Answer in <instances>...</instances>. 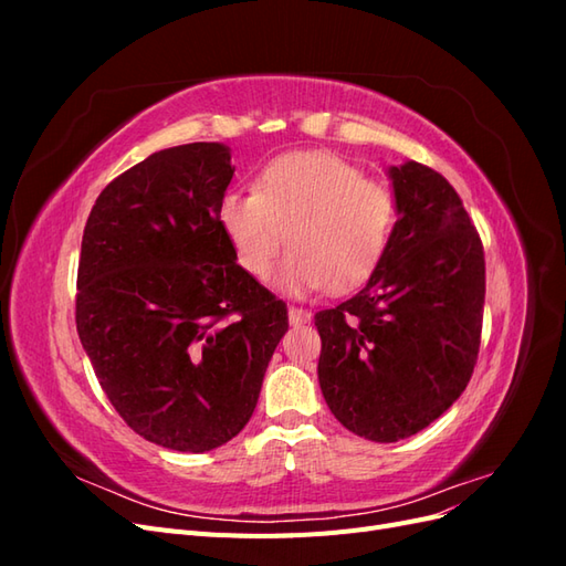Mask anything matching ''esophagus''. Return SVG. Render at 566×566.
<instances>
[{
    "label": "esophagus",
    "mask_w": 566,
    "mask_h": 566,
    "mask_svg": "<svg viewBox=\"0 0 566 566\" xmlns=\"http://www.w3.org/2000/svg\"><path fill=\"white\" fill-rule=\"evenodd\" d=\"M287 318H290V325H302V323L312 321V314L306 310H300V306H290Z\"/></svg>",
    "instance_id": "1"
}]
</instances>
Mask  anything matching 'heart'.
<instances>
[{"label": "heart", "instance_id": "1", "mask_svg": "<svg viewBox=\"0 0 566 566\" xmlns=\"http://www.w3.org/2000/svg\"><path fill=\"white\" fill-rule=\"evenodd\" d=\"M219 224L252 279L266 281L287 243L279 285L290 295L364 285L385 260L397 202L389 188L333 153H287L271 160L254 191H229Z\"/></svg>", "mask_w": 566, "mask_h": 566}]
</instances>
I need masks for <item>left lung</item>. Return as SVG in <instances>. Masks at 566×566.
Listing matches in <instances>:
<instances>
[{"mask_svg":"<svg viewBox=\"0 0 566 566\" xmlns=\"http://www.w3.org/2000/svg\"><path fill=\"white\" fill-rule=\"evenodd\" d=\"M397 224L358 293L316 314L318 382L349 432L391 443L465 391L482 342L484 248L455 188L432 167H389Z\"/></svg>","mask_w":566,"mask_h":566,"instance_id":"obj_1","label":"left lung"}]
</instances>
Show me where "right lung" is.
Instances as JSON below:
<instances>
[{"instance_id": "right-lung-1", "label": "right lung", "mask_w": 566, "mask_h": 566, "mask_svg": "<svg viewBox=\"0 0 566 566\" xmlns=\"http://www.w3.org/2000/svg\"><path fill=\"white\" fill-rule=\"evenodd\" d=\"M233 169L224 144L153 153L101 191L82 235L75 323L98 385L136 434L181 453L243 430L287 331L219 224Z\"/></svg>"}]
</instances>
